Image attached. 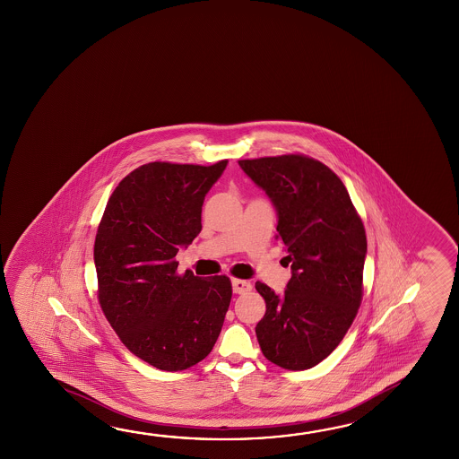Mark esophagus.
Returning <instances> with one entry per match:
<instances>
[{
	"instance_id": "34e87169",
	"label": "esophagus",
	"mask_w": 459,
	"mask_h": 459,
	"mask_svg": "<svg viewBox=\"0 0 459 459\" xmlns=\"http://www.w3.org/2000/svg\"><path fill=\"white\" fill-rule=\"evenodd\" d=\"M232 290L235 294L247 293L251 290V283L247 280H240V278H232Z\"/></svg>"
}]
</instances>
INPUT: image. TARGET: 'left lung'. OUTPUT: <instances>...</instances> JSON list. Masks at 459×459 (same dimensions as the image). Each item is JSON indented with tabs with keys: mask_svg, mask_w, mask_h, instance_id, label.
<instances>
[{
	"mask_svg": "<svg viewBox=\"0 0 459 459\" xmlns=\"http://www.w3.org/2000/svg\"><path fill=\"white\" fill-rule=\"evenodd\" d=\"M238 165L271 198L291 264L283 293L255 283L265 301L255 336L272 363L312 368L338 347L360 307L365 227L346 186L318 160L291 153Z\"/></svg>",
	"mask_w": 459,
	"mask_h": 459,
	"instance_id": "1",
	"label": "left lung"
}]
</instances>
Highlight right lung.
Masks as SVG:
<instances>
[{
    "label": "right lung",
    "mask_w": 459,
    "mask_h": 459,
    "mask_svg": "<svg viewBox=\"0 0 459 459\" xmlns=\"http://www.w3.org/2000/svg\"><path fill=\"white\" fill-rule=\"evenodd\" d=\"M226 166H139L113 190L99 224V304L121 342L163 371L204 360L232 299L229 277L179 275L176 261L202 230L204 196Z\"/></svg>",
    "instance_id": "1"
}]
</instances>
